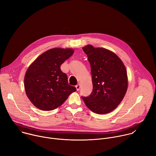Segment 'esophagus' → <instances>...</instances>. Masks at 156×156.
Here are the masks:
<instances>
[{"label":"esophagus","instance_id":"34e87169","mask_svg":"<svg viewBox=\"0 0 156 156\" xmlns=\"http://www.w3.org/2000/svg\"><path fill=\"white\" fill-rule=\"evenodd\" d=\"M76 90L77 91H79L80 90V87H81V86H80V84H78L77 85H76Z\"/></svg>","mask_w":156,"mask_h":156}]
</instances>
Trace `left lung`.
Listing matches in <instances>:
<instances>
[{"label":"left lung","instance_id":"1","mask_svg":"<svg viewBox=\"0 0 156 156\" xmlns=\"http://www.w3.org/2000/svg\"><path fill=\"white\" fill-rule=\"evenodd\" d=\"M91 65L93 91L83 97L86 105L93 112H112L123 100L128 87L127 73L120 58L106 49L92 45L83 48Z\"/></svg>","mask_w":156,"mask_h":156}]
</instances>
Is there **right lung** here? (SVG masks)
<instances>
[{
  "mask_svg": "<svg viewBox=\"0 0 156 156\" xmlns=\"http://www.w3.org/2000/svg\"><path fill=\"white\" fill-rule=\"evenodd\" d=\"M72 49L54 48L39 55L29 66L25 76L26 94L37 108L52 110L60 106L76 87L69 84L61 65L73 54Z\"/></svg>",
  "mask_w": 156,
  "mask_h": 156,
  "instance_id": "1",
  "label": "right lung"
}]
</instances>
